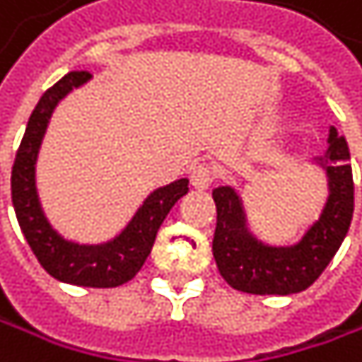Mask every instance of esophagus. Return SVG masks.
<instances>
[{
	"instance_id": "esophagus-1",
	"label": "esophagus",
	"mask_w": 362,
	"mask_h": 362,
	"mask_svg": "<svg viewBox=\"0 0 362 362\" xmlns=\"http://www.w3.org/2000/svg\"><path fill=\"white\" fill-rule=\"evenodd\" d=\"M189 181L196 189H206L213 181H215V170L209 166V164H198L192 175H189Z\"/></svg>"
}]
</instances>
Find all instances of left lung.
I'll return each instance as SVG.
<instances>
[{
  "instance_id": "1",
  "label": "left lung",
  "mask_w": 362,
  "mask_h": 362,
  "mask_svg": "<svg viewBox=\"0 0 362 362\" xmlns=\"http://www.w3.org/2000/svg\"><path fill=\"white\" fill-rule=\"evenodd\" d=\"M329 145V151L318 156V164L329 173V202L322 217L294 247H267L254 241L243 228L237 194L230 187L213 189L217 206L213 258L221 277L235 290L250 294H294L307 290L337 254L354 213V181L346 139L331 129Z\"/></svg>"
}]
</instances>
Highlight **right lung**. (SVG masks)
<instances>
[{"label": "right lung", "instance_id": "right-lung-1", "mask_svg": "<svg viewBox=\"0 0 362 362\" xmlns=\"http://www.w3.org/2000/svg\"><path fill=\"white\" fill-rule=\"evenodd\" d=\"M89 76L91 74L87 70L66 74L51 89H47V93L35 104L12 166V204L31 252L49 275L74 286L115 288L129 281L141 271L147 256L151 254L162 221L166 219L175 202L187 194L189 187L187 179H179L166 187L156 189L145 200V204L141 206V211L132 219L127 228L106 245H72L51 228L40 211L33 185V164L37 147L57 102L68 91L89 81Z\"/></svg>", "mask_w": 362, "mask_h": 362}]
</instances>
